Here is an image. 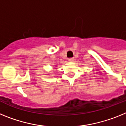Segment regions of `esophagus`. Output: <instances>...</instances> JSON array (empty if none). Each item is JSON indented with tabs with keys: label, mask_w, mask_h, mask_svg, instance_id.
<instances>
[{
	"label": "esophagus",
	"mask_w": 126,
	"mask_h": 126,
	"mask_svg": "<svg viewBox=\"0 0 126 126\" xmlns=\"http://www.w3.org/2000/svg\"><path fill=\"white\" fill-rule=\"evenodd\" d=\"M74 59L73 58H68V61L70 62H74Z\"/></svg>",
	"instance_id": "34e87169"
}]
</instances>
